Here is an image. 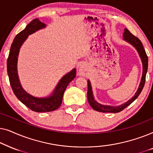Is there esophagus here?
<instances>
[{"label": "esophagus", "mask_w": 153, "mask_h": 153, "mask_svg": "<svg viewBox=\"0 0 153 153\" xmlns=\"http://www.w3.org/2000/svg\"><path fill=\"white\" fill-rule=\"evenodd\" d=\"M88 68L87 66L85 65V64H81L79 68V73L80 75H82V76H84L85 74L87 73Z\"/></svg>", "instance_id": "34e87169"}]
</instances>
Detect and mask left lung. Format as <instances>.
Returning <instances> with one entry per match:
<instances>
[{
	"label": "left lung",
	"mask_w": 153,
	"mask_h": 153,
	"mask_svg": "<svg viewBox=\"0 0 153 153\" xmlns=\"http://www.w3.org/2000/svg\"><path fill=\"white\" fill-rule=\"evenodd\" d=\"M123 39L125 41L127 42L133 46L134 47L137 49V51L139 53V55L141 58V60L142 61V65H143V74H142V77L141 82H140L139 88H138L137 93L134 97L131 98L130 100H128L125 103L121 104V105L113 106H108V105H103L98 103L97 101H95V98H94L93 91H92V87L91 82L89 80H88V93H87V97L88 103L92 108L94 110L97 111L99 112L102 113H118L123 111L124 108H125L127 106H128L129 104L132 103L134 100L138 97V96L140 95L141 93L142 90L143 88L144 84L146 82V73H147L148 70V58L147 56V54L146 53L145 49L143 47L141 42L138 37H135L129 31L127 30V28H125L124 33H123Z\"/></svg>",
	"instance_id": "8db88e82"
}]
</instances>
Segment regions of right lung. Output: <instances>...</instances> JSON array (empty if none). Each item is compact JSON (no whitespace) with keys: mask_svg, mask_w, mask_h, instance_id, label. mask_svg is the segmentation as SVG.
I'll use <instances>...</instances> for the list:
<instances>
[{"mask_svg":"<svg viewBox=\"0 0 153 153\" xmlns=\"http://www.w3.org/2000/svg\"><path fill=\"white\" fill-rule=\"evenodd\" d=\"M45 27L46 24L41 22L38 18L29 23L26 28L14 37L7 61L8 76L14 95L24 105L35 112H49L59 108L67 86L76 76V69L74 68L62 77L51 95L47 97H34L22 88L17 72V60L20 48L29 35Z\"/></svg>","mask_w":153,"mask_h":153,"instance_id":"obj_1","label":"right lung"}]
</instances>
